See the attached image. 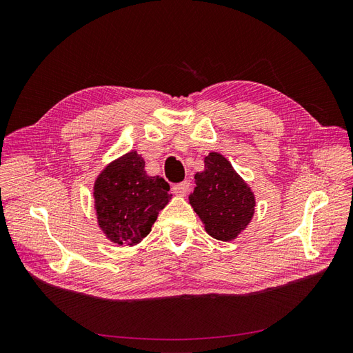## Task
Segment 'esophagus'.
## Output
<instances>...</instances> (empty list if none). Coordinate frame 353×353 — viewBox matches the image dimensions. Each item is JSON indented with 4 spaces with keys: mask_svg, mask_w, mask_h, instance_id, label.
Segmentation results:
<instances>
[{
    "mask_svg": "<svg viewBox=\"0 0 353 353\" xmlns=\"http://www.w3.org/2000/svg\"><path fill=\"white\" fill-rule=\"evenodd\" d=\"M190 188H191L190 181H184V183L174 185V193L178 194V196H185L188 191H190Z\"/></svg>",
    "mask_w": 353,
    "mask_h": 353,
    "instance_id": "1",
    "label": "esophagus"
}]
</instances>
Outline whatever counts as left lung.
Masks as SVG:
<instances>
[{"mask_svg": "<svg viewBox=\"0 0 353 353\" xmlns=\"http://www.w3.org/2000/svg\"><path fill=\"white\" fill-rule=\"evenodd\" d=\"M190 205L205 223L210 237L230 241L248 227L254 213V196L249 185L219 153L205 157V170L196 174Z\"/></svg>", "mask_w": 353, "mask_h": 353, "instance_id": "left-lung-1", "label": "left lung"}]
</instances>
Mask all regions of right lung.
<instances>
[{
  "instance_id": "right-lung-1",
  "label": "right lung",
  "mask_w": 353,
  "mask_h": 353,
  "mask_svg": "<svg viewBox=\"0 0 353 353\" xmlns=\"http://www.w3.org/2000/svg\"><path fill=\"white\" fill-rule=\"evenodd\" d=\"M140 154L130 152L105 168L94 184L99 225L116 244L140 243L169 203V184L148 176Z\"/></svg>"
}]
</instances>
